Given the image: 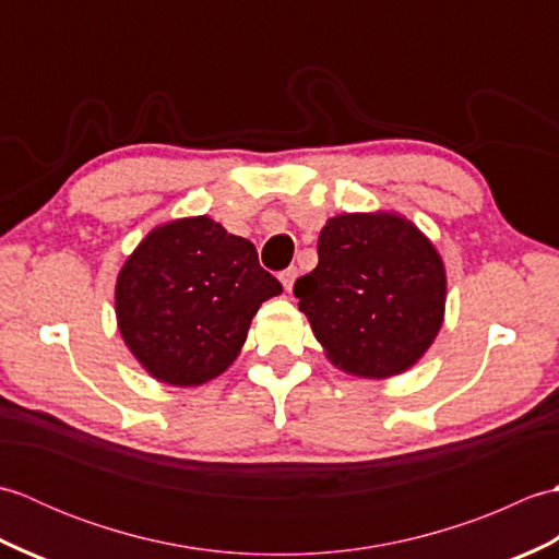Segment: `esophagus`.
<instances>
[{
	"label": "esophagus",
	"mask_w": 559,
	"mask_h": 559,
	"mask_svg": "<svg viewBox=\"0 0 559 559\" xmlns=\"http://www.w3.org/2000/svg\"><path fill=\"white\" fill-rule=\"evenodd\" d=\"M295 278H298V269H295V266H290V269H286V271L281 273V283H283V288H286L288 293L295 286Z\"/></svg>",
	"instance_id": "esophagus-1"
}]
</instances>
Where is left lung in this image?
<instances>
[{"mask_svg": "<svg viewBox=\"0 0 559 559\" xmlns=\"http://www.w3.org/2000/svg\"><path fill=\"white\" fill-rule=\"evenodd\" d=\"M295 298L329 362L362 379L403 374L444 324L447 269L430 237L396 211L338 213Z\"/></svg>", "mask_w": 559, "mask_h": 559, "instance_id": "1", "label": "left lung"}]
</instances>
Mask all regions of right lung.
<instances>
[{
    "mask_svg": "<svg viewBox=\"0 0 559 559\" xmlns=\"http://www.w3.org/2000/svg\"><path fill=\"white\" fill-rule=\"evenodd\" d=\"M283 293L254 245L209 216L160 223L117 273L124 346L170 386H201L240 355L261 302Z\"/></svg>",
    "mask_w": 559,
    "mask_h": 559,
    "instance_id": "obj_1",
    "label": "right lung"
}]
</instances>
